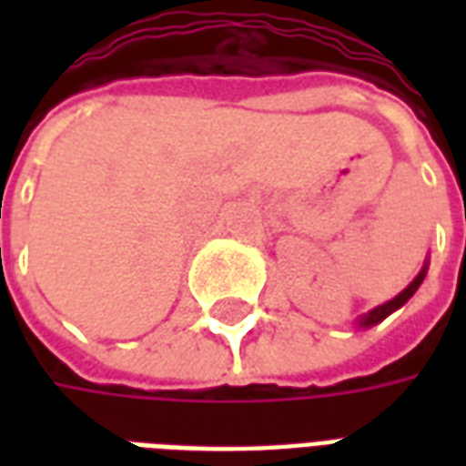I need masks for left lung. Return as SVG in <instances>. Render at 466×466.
I'll return each mask as SVG.
<instances>
[{
    "label": "left lung",
    "instance_id": "8db88e82",
    "mask_svg": "<svg viewBox=\"0 0 466 466\" xmlns=\"http://www.w3.org/2000/svg\"><path fill=\"white\" fill-rule=\"evenodd\" d=\"M427 269H430V259L424 262V267L420 269V274H417V277H414V279H411V282L407 284V287H404V289H401L397 297H394V299L380 304V307H374V309H370L367 314L357 317V322H354V324H357L360 329H367V327H374V324L384 322V319H387L391 312H397L400 307H404V304L410 302L411 297H414V292L420 289V284L424 282V277H427Z\"/></svg>",
    "mask_w": 466,
    "mask_h": 466
}]
</instances>
